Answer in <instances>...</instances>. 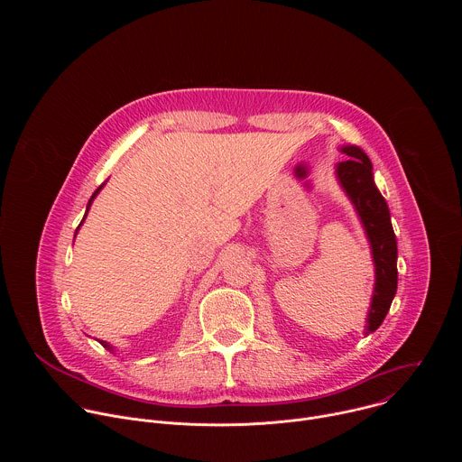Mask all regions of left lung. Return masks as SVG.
<instances>
[{
	"mask_svg": "<svg viewBox=\"0 0 462 462\" xmlns=\"http://www.w3.org/2000/svg\"><path fill=\"white\" fill-rule=\"evenodd\" d=\"M342 152L347 161L337 164V177L360 216L374 261L376 282L365 325V335H371L382 325L397 294V237L393 232L387 203L374 184L369 157L358 146H344Z\"/></svg>",
	"mask_w": 462,
	"mask_h": 462,
	"instance_id": "obj_1",
	"label": "left lung"
}]
</instances>
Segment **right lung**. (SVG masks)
<instances>
[{"instance_id":"add662e5","label":"right lung","mask_w":462,"mask_h":462,"mask_svg":"<svg viewBox=\"0 0 462 462\" xmlns=\"http://www.w3.org/2000/svg\"><path fill=\"white\" fill-rule=\"evenodd\" d=\"M104 184H106V182H102V184H100V186H98V188H97V189H95V193H93V195H91V199H89V203H88V212H89V207H91V203H93V199H95V197H97V195H98V191H100V189H102V188H104ZM88 212H86V216H88ZM86 216H84V219H86ZM84 219H82V223H84ZM82 223H80V225H82ZM80 225H79V228H80ZM79 228H77V232H79ZM100 344H102V346H104V347H106V349H109V351H111V349H113V347H111V346H109V344H107V342H100Z\"/></svg>"}]
</instances>
